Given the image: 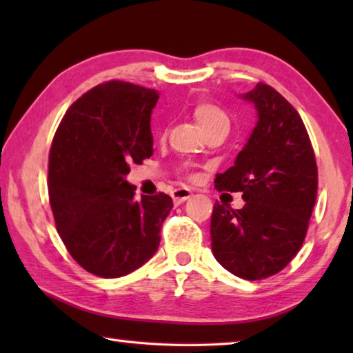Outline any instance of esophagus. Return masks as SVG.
Masks as SVG:
<instances>
[{
	"instance_id": "1",
	"label": "esophagus",
	"mask_w": 353,
	"mask_h": 353,
	"mask_svg": "<svg viewBox=\"0 0 353 353\" xmlns=\"http://www.w3.org/2000/svg\"><path fill=\"white\" fill-rule=\"evenodd\" d=\"M191 196H193V193H191L190 190H187V188H177L174 193H172V199H174L176 204H182V202L190 199Z\"/></svg>"
}]
</instances>
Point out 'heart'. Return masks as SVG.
Returning a JSON list of instances; mask_svg holds the SVG:
<instances>
[{"label": "heart", "mask_w": 353, "mask_h": 353, "mask_svg": "<svg viewBox=\"0 0 353 353\" xmlns=\"http://www.w3.org/2000/svg\"><path fill=\"white\" fill-rule=\"evenodd\" d=\"M191 113H193L198 126L204 130V134L214 129H229V117L216 104L208 103V101H199Z\"/></svg>", "instance_id": "b5f03b06"}]
</instances>
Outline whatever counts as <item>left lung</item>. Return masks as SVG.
<instances>
[{
	"label": "left lung",
	"instance_id": "obj_1",
	"mask_svg": "<svg viewBox=\"0 0 353 353\" xmlns=\"http://www.w3.org/2000/svg\"><path fill=\"white\" fill-rule=\"evenodd\" d=\"M240 98L254 104L256 124L214 187L241 191L244 205L214 204L212 252L234 276L261 280L282 271L305 240L318 166L302 118L282 94L260 82Z\"/></svg>",
	"mask_w": 353,
	"mask_h": 353
}]
</instances>
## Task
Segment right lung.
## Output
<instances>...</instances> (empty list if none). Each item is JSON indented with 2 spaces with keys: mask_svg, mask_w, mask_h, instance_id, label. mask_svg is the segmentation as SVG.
Segmentation results:
<instances>
[{
  "mask_svg": "<svg viewBox=\"0 0 353 353\" xmlns=\"http://www.w3.org/2000/svg\"><path fill=\"white\" fill-rule=\"evenodd\" d=\"M159 93L123 81L99 83L65 113L50 151L48 193L56 227L83 270L117 279L157 252L172 208L168 194L141 196L130 163L154 152L151 113Z\"/></svg>",
  "mask_w": 353,
  "mask_h": 353,
  "instance_id": "obj_1",
  "label": "right lung"
}]
</instances>
